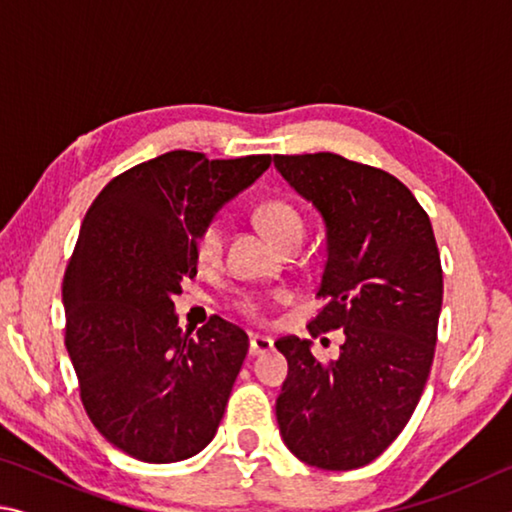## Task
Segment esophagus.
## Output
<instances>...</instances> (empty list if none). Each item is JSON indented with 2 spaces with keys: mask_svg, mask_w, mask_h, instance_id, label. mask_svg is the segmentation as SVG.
<instances>
[{
  "mask_svg": "<svg viewBox=\"0 0 512 512\" xmlns=\"http://www.w3.org/2000/svg\"><path fill=\"white\" fill-rule=\"evenodd\" d=\"M273 348V341L266 339V336H250V357H259V354H266Z\"/></svg>",
  "mask_w": 512,
  "mask_h": 512,
  "instance_id": "1",
  "label": "esophagus"
}]
</instances>
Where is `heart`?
<instances>
[{"mask_svg":"<svg viewBox=\"0 0 512 512\" xmlns=\"http://www.w3.org/2000/svg\"><path fill=\"white\" fill-rule=\"evenodd\" d=\"M255 223L259 230L273 241V244L284 250L289 246H300L305 237V221L300 212L291 203L282 198H268L255 207ZM194 259L201 268H214L219 264L223 253V225L219 221H207L194 232L192 239ZM235 307L241 316L246 318H262L266 314L268 298L262 293L246 291L237 298Z\"/></svg>","mask_w":512,"mask_h":512,"instance_id":"heart-1","label":"heart"}]
</instances>
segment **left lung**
<instances>
[{"mask_svg": "<svg viewBox=\"0 0 512 512\" xmlns=\"http://www.w3.org/2000/svg\"><path fill=\"white\" fill-rule=\"evenodd\" d=\"M327 228L309 334L343 329L334 361L311 341H275L289 375L275 402L284 445L320 470L368 465L400 436L427 384L443 307V268L427 212L391 173L336 153L273 155ZM327 343V339H323Z\"/></svg>", "mask_w": 512, "mask_h": 512, "instance_id": "left-lung-1", "label": "left lung"}]
</instances>
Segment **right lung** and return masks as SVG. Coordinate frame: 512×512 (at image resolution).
<instances>
[{
  "mask_svg": "<svg viewBox=\"0 0 512 512\" xmlns=\"http://www.w3.org/2000/svg\"><path fill=\"white\" fill-rule=\"evenodd\" d=\"M271 155L169 151L112 178L85 214L63 280L65 345L81 402L108 443L144 463L210 445L248 354L241 327H178L173 296L196 275L192 239Z\"/></svg>",
  "mask_w": 512,
  "mask_h": 512,
  "instance_id": "add662e5",
  "label": "right lung"
}]
</instances>
